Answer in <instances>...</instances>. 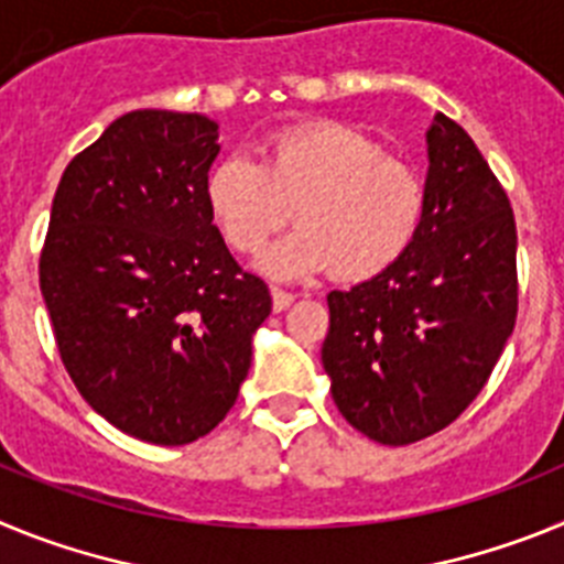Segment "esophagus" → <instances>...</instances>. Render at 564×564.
Listing matches in <instances>:
<instances>
[{
    "label": "esophagus",
    "mask_w": 564,
    "mask_h": 564,
    "mask_svg": "<svg viewBox=\"0 0 564 564\" xmlns=\"http://www.w3.org/2000/svg\"><path fill=\"white\" fill-rule=\"evenodd\" d=\"M271 299H273V311L282 313V311H288V307L293 305V299H296V293H288V291H282V288H273Z\"/></svg>",
    "instance_id": "34e87169"
}]
</instances>
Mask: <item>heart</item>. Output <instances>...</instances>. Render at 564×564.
<instances>
[{
	"label": "heart",
	"mask_w": 564,
	"mask_h": 564,
	"mask_svg": "<svg viewBox=\"0 0 564 564\" xmlns=\"http://www.w3.org/2000/svg\"><path fill=\"white\" fill-rule=\"evenodd\" d=\"M203 192L214 226L237 253H259L296 214V231L259 259L273 279L330 268L350 282L372 279L410 251L423 220V183L412 166L341 121L271 134L259 163L228 154Z\"/></svg>",
	"instance_id": "b5f03b06"
}]
</instances>
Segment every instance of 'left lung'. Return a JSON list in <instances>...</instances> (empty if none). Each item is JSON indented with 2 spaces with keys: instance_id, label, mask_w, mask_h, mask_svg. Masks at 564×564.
<instances>
[{
  "instance_id": "1",
  "label": "left lung",
  "mask_w": 564,
  "mask_h": 564,
  "mask_svg": "<svg viewBox=\"0 0 564 564\" xmlns=\"http://www.w3.org/2000/svg\"><path fill=\"white\" fill-rule=\"evenodd\" d=\"M423 220L390 271L327 293L322 364L338 412L383 446L446 430L480 395L517 322L514 212L480 149L443 112Z\"/></svg>"
}]
</instances>
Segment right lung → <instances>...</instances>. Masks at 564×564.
Instances as JSON below:
<instances>
[{
    "label": "right lung",
    "mask_w": 564,
    "mask_h": 564,
    "mask_svg": "<svg viewBox=\"0 0 564 564\" xmlns=\"http://www.w3.org/2000/svg\"><path fill=\"white\" fill-rule=\"evenodd\" d=\"M197 112L134 109L64 169L39 285L69 378L138 441L183 446L228 415L271 313L206 208L220 152Z\"/></svg>",
    "instance_id": "right-lung-1"
}]
</instances>
